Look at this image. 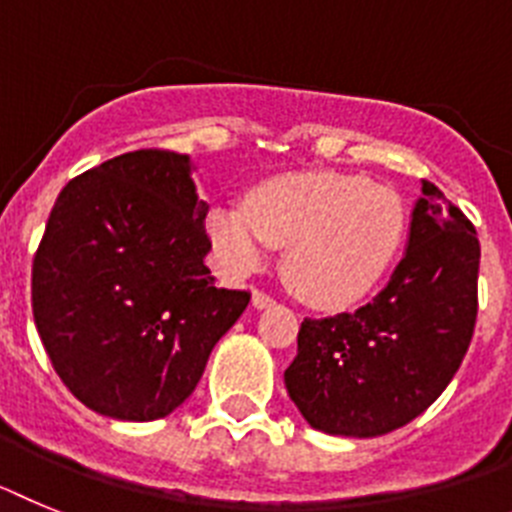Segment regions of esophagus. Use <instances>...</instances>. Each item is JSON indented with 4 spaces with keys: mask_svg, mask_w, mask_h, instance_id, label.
I'll list each match as a JSON object with an SVG mask.
<instances>
[{
    "mask_svg": "<svg viewBox=\"0 0 512 512\" xmlns=\"http://www.w3.org/2000/svg\"><path fill=\"white\" fill-rule=\"evenodd\" d=\"M273 304H275V299L270 296V293L260 291V288H255V291H252V306H255V309H268V306H273Z\"/></svg>",
    "mask_w": 512,
    "mask_h": 512,
    "instance_id": "esophagus-1",
    "label": "esophagus"
}]
</instances>
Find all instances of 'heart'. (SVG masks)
Here are the masks:
<instances>
[{
	"mask_svg": "<svg viewBox=\"0 0 512 512\" xmlns=\"http://www.w3.org/2000/svg\"><path fill=\"white\" fill-rule=\"evenodd\" d=\"M404 229L397 190L337 172L278 177L257 188L247 208L208 213V234L226 268L250 273L270 247H288V286L319 309H345L371 293L397 257Z\"/></svg>",
	"mask_w": 512,
	"mask_h": 512,
	"instance_id": "1",
	"label": "heart"
}]
</instances>
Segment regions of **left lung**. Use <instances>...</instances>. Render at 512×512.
Listing matches in <instances>:
<instances>
[{
  "instance_id": "8db88e82",
  "label": "left lung",
  "mask_w": 512,
  "mask_h": 512,
  "mask_svg": "<svg viewBox=\"0 0 512 512\" xmlns=\"http://www.w3.org/2000/svg\"><path fill=\"white\" fill-rule=\"evenodd\" d=\"M407 255L353 314L301 322L288 397L311 428L376 438L428 410L451 384L477 324L479 239L461 208L422 180Z\"/></svg>"
}]
</instances>
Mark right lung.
Returning <instances> with one entry per match:
<instances>
[{
    "label": "right lung",
    "instance_id": "obj_1",
    "mask_svg": "<svg viewBox=\"0 0 512 512\" xmlns=\"http://www.w3.org/2000/svg\"><path fill=\"white\" fill-rule=\"evenodd\" d=\"M208 206L190 159L128 151L66 182L33 260V317L53 368L90 410L146 422L193 394L250 304L206 268Z\"/></svg>",
    "mask_w": 512,
    "mask_h": 512
}]
</instances>
